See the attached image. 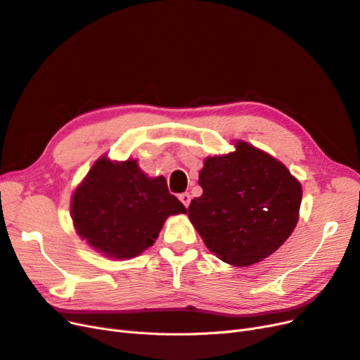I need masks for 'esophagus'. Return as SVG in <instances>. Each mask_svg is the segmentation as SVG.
Listing matches in <instances>:
<instances>
[{
  "label": "esophagus",
  "instance_id": "34e87169",
  "mask_svg": "<svg viewBox=\"0 0 360 360\" xmlns=\"http://www.w3.org/2000/svg\"><path fill=\"white\" fill-rule=\"evenodd\" d=\"M179 200L184 204V207H188L191 204V193L189 192H183L179 195Z\"/></svg>",
  "mask_w": 360,
  "mask_h": 360
}]
</instances>
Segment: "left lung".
<instances>
[{
	"label": "left lung",
	"instance_id": "1",
	"mask_svg": "<svg viewBox=\"0 0 360 360\" xmlns=\"http://www.w3.org/2000/svg\"><path fill=\"white\" fill-rule=\"evenodd\" d=\"M234 151L209 156L200 171L202 195L189 219L212 252L248 267L279 249L299 221L302 184L284 163L245 141Z\"/></svg>",
	"mask_w": 360,
	"mask_h": 360
}]
</instances>
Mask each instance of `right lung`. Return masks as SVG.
<instances>
[{"instance_id": "add662e5", "label": "right lung", "mask_w": 360, "mask_h": 360, "mask_svg": "<svg viewBox=\"0 0 360 360\" xmlns=\"http://www.w3.org/2000/svg\"><path fill=\"white\" fill-rule=\"evenodd\" d=\"M186 213L163 176L148 177L136 159H97L76 186L70 214L78 236L108 258L129 259L156 242L167 217Z\"/></svg>"}]
</instances>
